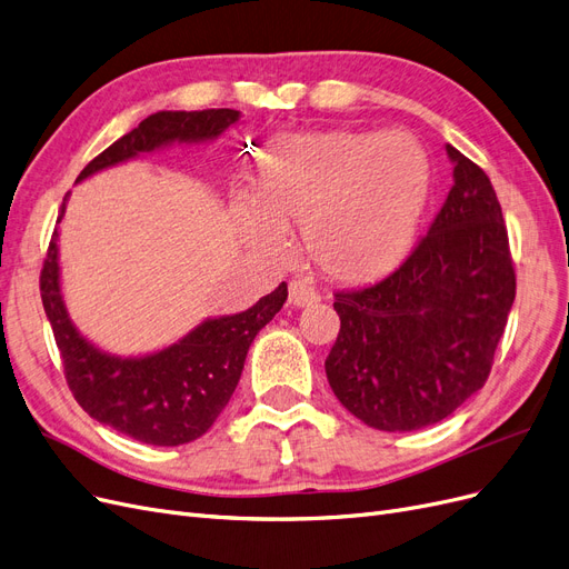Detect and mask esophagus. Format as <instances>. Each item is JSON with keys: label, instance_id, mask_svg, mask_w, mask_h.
Listing matches in <instances>:
<instances>
[{"label": "esophagus", "instance_id": "34e87169", "mask_svg": "<svg viewBox=\"0 0 569 569\" xmlns=\"http://www.w3.org/2000/svg\"><path fill=\"white\" fill-rule=\"evenodd\" d=\"M288 302L292 307H309V305H317L319 302V292L311 288L307 281H290L288 286Z\"/></svg>", "mask_w": 569, "mask_h": 569}]
</instances>
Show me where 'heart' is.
<instances>
[{"label":"heart","mask_w":569,"mask_h":569,"mask_svg":"<svg viewBox=\"0 0 569 569\" xmlns=\"http://www.w3.org/2000/svg\"><path fill=\"white\" fill-rule=\"evenodd\" d=\"M428 160L405 132H319L277 141L262 160L254 196H241L243 241L283 260L288 231L323 273L361 283L388 273L411 246L428 200Z\"/></svg>","instance_id":"1"}]
</instances>
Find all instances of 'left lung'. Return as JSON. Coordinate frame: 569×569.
I'll return each mask as SVG.
<instances>
[{"mask_svg":"<svg viewBox=\"0 0 569 569\" xmlns=\"http://www.w3.org/2000/svg\"><path fill=\"white\" fill-rule=\"evenodd\" d=\"M453 184L428 236L390 277L336 296L326 378L340 405L385 432L439 423L491 371L516 271L489 177L447 143Z\"/></svg>","mask_w":569,"mask_h":569,"instance_id":"left-lung-1","label":"left lung"}]
</instances>
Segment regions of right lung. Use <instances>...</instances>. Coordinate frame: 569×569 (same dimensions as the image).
Returning a JSON list of instances; mask_svg holds the SVG:
<instances>
[{
  "label": "right lung",
  "instance_id": "add662e5",
  "mask_svg": "<svg viewBox=\"0 0 569 569\" xmlns=\"http://www.w3.org/2000/svg\"><path fill=\"white\" fill-rule=\"evenodd\" d=\"M238 118L241 111L231 108L158 111L91 160L78 181L172 143L214 141ZM68 196L59 222L66 214ZM40 290L68 388L78 405L99 423L153 447L187 445L212 428L241 380L254 336L279 315L288 298V286L281 283L250 309L200 321L162 350L122 357L87 340L68 315L61 290L59 227L51 236Z\"/></svg>",
  "mask_w": 569,
  "mask_h": 569
}]
</instances>
